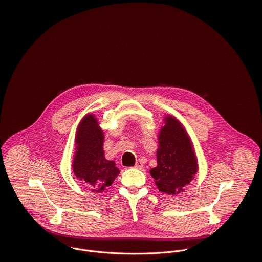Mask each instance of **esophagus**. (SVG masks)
<instances>
[{
    "label": "esophagus",
    "instance_id": "1",
    "mask_svg": "<svg viewBox=\"0 0 262 262\" xmlns=\"http://www.w3.org/2000/svg\"><path fill=\"white\" fill-rule=\"evenodd\" d=\"M135 167H136V168H142V167H143V161H142L141 159H138V160L136 161Z\"/></svg>",
    "mask_w": 262,
    "mask_h": 262
}]
</instances>
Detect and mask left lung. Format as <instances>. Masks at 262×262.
I'll list each match as a JSON object with an SVG mask.
<instances>
[{"label": "left lung", "instance_id": "left-lung-1", "mask_svg": "<svg viewBox=\"0 0 262 262\" xmlns=\"http://www.w3.org/2000/svg\"><path fill=\"white\" fill-rule=\"evenodd\" d=\"M158 135L157 166L150 173L159 191L177 194L191 182L198 171V160L183 125L171 116Z\"/></svg>", "mask_w": 262, "mask_h": 262}]
</instances>
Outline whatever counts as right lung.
<instances>
[{
  "label": "right lung",
  "mask_w": 262,
  "mask_h": 262,
  "mask_svg": "<svg viewBox=\"0 0 262 262\" xmlns=\"http://www.w3.org/2000/svg\"><path fill=\"white\" fill-rule=\"evenodd\" d=\"M103 143L104 135L96 117L92 114L85 116L76 135L73 171L85 186L96 192L111 186L119 173L116 163L105 158Z\"/></svg>",
  "instance_id": "1"
}]
</instances>
